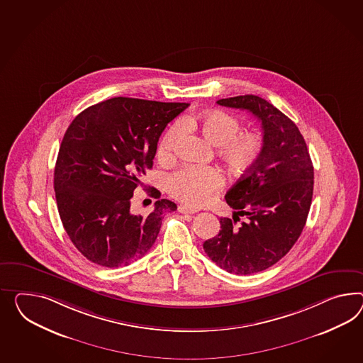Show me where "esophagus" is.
Segmentation results:
<instances>
[{"mask_svg": "<svg viewBox=\"0 0 363 363\" xmlns=\"http://www.w3.org/2000/svg\"><path fill=\"white\" fill-rule=\"evenodd\" d=\"M177 211H179L180 213L184 214H194L199 212V209H196V208H191V206H186V205H180V206L177 208Z\"/></svg>", "mask_w": 363, "mask_h": 363, "instance_id": "obj_1", "label": "esophagus"}]
</instances>
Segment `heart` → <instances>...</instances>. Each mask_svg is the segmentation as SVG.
Here are the masks:
<instances>
[{"label":"heart","mask_w":363,"mask_h":363,"mask_svg":"<svg viewBox=\"0 0 363 363\" xmlns=\"http://www.w3.org/2000/svg\"><path fill=\"white\" fill-rule=\"evenodd\" d=\"M184 123L188 128L200 131L205 140L217 146L218 157L234 175L250 171L263 154V137L255 131H241V122L232 114L213 111L186 116ZM182 137V123H172L159 142V157H172ZM223 183L225 179L218 168L186 164L168 177L167 186L168 192L177 200L192 206H201L213 199Z\"/></svg>","instance_id":"1"}]
</instances>
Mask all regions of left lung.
Masks as SVG:
<instances>
[{
    "label": "left lung",
    "mask_w": 363,
    "mask_h": 363,
    "mask_svg": "<svg viewBox=\"0 0 363 363\" xmlns=\"http://www.w3.org/2000/svg\"><path fill=\"white\" fill-rule=\"evenodd\" d=\"M217 104L255 116L264 149L225 195L233 220L220 218L221 230L203 246L218 267L250 275L275 264L298 241L312 203L313 164L298 126L264 99L245 94ZM240 216L245 221L237 225Z\"/></svg>",
    "instance_id": "obj_1"
}]
</instances>
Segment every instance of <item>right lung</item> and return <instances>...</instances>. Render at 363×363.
<instances>
[{"label":"right lung","mask_w":363,"mask_h":363,"mask_svg":"<svg viewBox=\"0 0 363 363\" xmlns=\"http://www.w3.org/2000/svg\"><path fill=\"white\" fill-rule=\"evenodd\" d=\"M188 105L114 97L86 108L68 126L54 172L56 204L86 259L109 269L140 259L158 237L163 213L177 211L160 199L149 216H137L130 199L152 167L160 134Z\"/></svg>","instance_id":"right-lung-1"}]
</instances>
